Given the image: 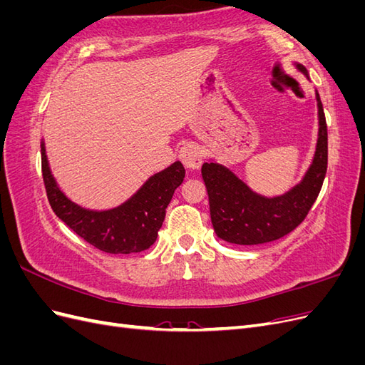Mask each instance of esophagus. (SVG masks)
<instances>
[{"label":"esophagus","instance_id":"obj_1","mask_svg":"<svg viewBox=\"0 0 365 365\" xmlns=\"http://www.w3.org/2000/svg\"><path fill=\"white\" fill-rule=\"evenodd\" d=\"M180 160L182 161L184 168L190 170H197L202 164V152L195 145H185L180 150Z\"/></svg>","mask_w":365,"mask_h":365}]
</instances>
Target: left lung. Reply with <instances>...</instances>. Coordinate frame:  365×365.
I'll list each match as a JSON object with an SVG mask.
<instances>
[{
	"instance_id": "1",
	"label": "left lung",
	"mask_w": 365,
	"mask_h": 365,
	"mask_svg": "<svg viewBox=\"0 0 365 365\" xmlns=\"http://www.w3.org/2000/svg\"><path fill=\"white\" fill-rule=\"evenodd\" d=\"M297 68L307 73L303 65ZM318 103V141L314 161L300 184L284 195L264 197L215 161L202 164L210 216L217 237L236 245H260L277 240L300 225L314 205L327 170V125L323 103Z\"/></svg>"
}]
</instances>
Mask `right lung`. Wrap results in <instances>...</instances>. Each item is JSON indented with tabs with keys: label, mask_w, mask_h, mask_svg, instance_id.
I'll list each match as a JSON object with an SVG mask.
<instances>
[{
	"label": "right lung",
	"mask_w": 365,
	"mask_h": 365,
	"mask_svg": "<svg viewBox=\"0 0 365 365\" xmlns=\"http://www.w3.org/2000/svg\"><path fill=\"white\" fill-rule=\"evenodd\" d=\"M41 161L43 185L53 212L77 236L109 254L141 252L153 245L165 208L185 176L182 164L175 161L168 169L150 176L126 202L105 212H94L74 204L61 192L48 168L43 141Z\"/></svg>",
	"instance_id": "add662e5"
}]
</instances>
